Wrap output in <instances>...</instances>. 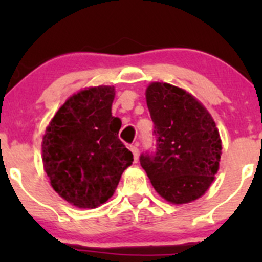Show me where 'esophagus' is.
<instances>
[{
	"instance_id": "esophagus-1",
	"label": "esophagus",
	"mask_w": 262,
	"mask_h": 262,
	"mask_svg": "<svg viewBox=\"0 0 262 262\" xmlns=\"http://www.w3.org/2000/svg\"><path fill=\"white\" fill-rule=\"evenodd\" d=\"M129 149H130L132 153H133V156H134V162H137V161H138V156H139V149H138V147H137V146H130V147H129Z\"/></svg>"
}]
</instances>
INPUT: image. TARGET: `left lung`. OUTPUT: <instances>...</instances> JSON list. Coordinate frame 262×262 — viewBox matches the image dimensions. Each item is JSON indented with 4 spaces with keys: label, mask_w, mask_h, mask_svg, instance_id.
<instances>
[{
    "label": "left lung",
    "mask_w": 262,
    "mask_h": 262,
    "mask_svg": "<svg viewBox=\"0 0 262 262\" xmlns=\"http://www.w3.org/2000/svg\"><path fill=\"white\" fill-rule=\"evenodd\" d=\"M155 149L139 161L156 191L173 204L202 196L214 180L222 142L208 110L189 92L155 82L146 91Z\"/></svg>",
    "instance_id": "left-lung-1"
}]
</instances>
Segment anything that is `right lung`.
Returning a JSON list of instances; mask_svg holds the SVG:
<instances>
[{
  "label": "right lung",
  "instance_id": "right-lung-1",
  "mask_svg": "<svg viewBox=\"0 0 262 262\" xmlns=\"http://www.w3.org/2000/svg\"><path fill=\"white\" fill-rule=\"evenodd\" d=\"M115 90H82L60 106L41 144L53 189L78 208H96L113 196L133 153L119 139L121 120L112 115Z\"/></svg>",
  "mask_w": 262,
  "mask_h": 262
}]
</instances>
